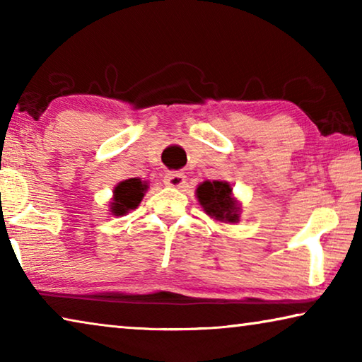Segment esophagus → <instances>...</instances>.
<instances>
[{"label":"esophagus","instance_id":"obj_1","mask_svg":"<svg viewBox=\"0 0 362 362\" xmlns=\"http://www.w3.org/2000/svg\"><path fill=\"white\" fill-rule=\"evenodd\" d=\"M164 183H166L168 187H174V188H182L185 187L187 179L185 175L182 173H174V170H170L166 175H164Z\"/></svg>","mask_w":362,"mask_h":362}]
</instances>
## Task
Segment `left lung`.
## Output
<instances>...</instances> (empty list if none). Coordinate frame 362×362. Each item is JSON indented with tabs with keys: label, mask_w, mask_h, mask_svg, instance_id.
<instances>
[{
	"label": "left lung",
	"mask_w": 362,
	"mask_h": 362,
	"mask_svg": "<svg viewBox=\"0 0 362 362\" xmlns=\"http://www.w3.org/2000/svg\"><path fill=\"white\" fill-rule=\"evenodd\" d=\"M199 204L204 207L206 214L220 222H238L240 220V207L231 198V187L226 182H204L196 189Z\"/></svg>",
	"instance_id": "8db88e82"
}]
</instances>
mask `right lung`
<instances>
[{"label":"right lung","instance_id":"1","mask_svg":"<svg viewBox=\"0 0 362 362\" xmlns=\"http://www.w3.org/2000/svg\"><path fill=\"white\" fill-rule=\"evenodd\" d=\"M146 185H144V182L139 179H129L121 182L119 185L115 188V198L112 203L113 216H124V214L129 212L131 209H136L140 201H142Z\"/></svg>","mask_w":362,"mask_h":362}]
</instances>
